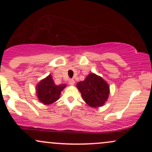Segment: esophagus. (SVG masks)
I'll use <instances>...</instances> for the list:
<instances>
[{
    "instance_id": "34e87169",
    "label": "esophagus",
    "mask_w": 152,
    "mask_h": 152,
    "mask_svg": "<svg viewBox=\"0 0 152 152\" xmlns=\"http://www.w3.org/2000/svg\"><path fill=\"white\" fill-rule=\"evenodd\" d=\"M69 83L70 85H71V86H73V85H74L75 81H74V79H69Z\"/></svg>"
}]
</instances>
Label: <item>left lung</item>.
I'll use <instances>...</instances> for the list:
<instances>
[{"mask_svg":"<svg viewBox=\"0 0 152 152\" xmlns=\"http://www.w3.org/2000/svg\"><path fill=\"white\" fill-rule=\"evenodd\" d=\"M76 87L83 101L91 107L104 106L109 98V85L102 77L94 73L88 74L84 81L78 82Z\"/></svg>","mask_w":152,"mask_h":152,"instance_id":"1","label":"left lung"}]
</instances>
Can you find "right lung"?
I'll return each instance as SVG.
<instances>
[{"label": "right lung", "mask_w": 152, "mask_h": 152, "mask_svg": "<svg viewBox=\"0 0 152 152\" xmlns=\"http://www.w3.org/2000/svg\"><path fill=\"white\" fill-rule=\"evenodd\" d=\"M66 86L67 85L64 83L56 84L52 76L49 74L36 85V96L40 102L44 105H50L58 100L61 93Z\"/></svg>", "instance_id": "right-lung-1"}]
</instances>
